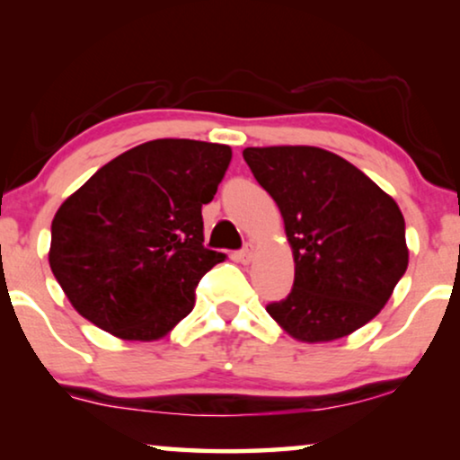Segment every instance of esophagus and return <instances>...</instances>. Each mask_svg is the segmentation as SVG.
<instances>
[{
	"label": "esophagus",
	"mask_w": 460,
	"mask_h": 460,
	"mask_svg": "<svg viewBox=\"0 0 460 460\" xmlns=\"http://www.w3.org/2000/svg\"><path fill=\"white\" fill-rule=\"evenodd\" d=\"M253 255H255V247L249 243V244H244V249L236 257H238V261H241V263H251V260H253Z\"/></svg>",
	"instance_id": "34e87169"
}]
</instances>
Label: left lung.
<instances>
[{
    "label": "left lung",
    "mask_w": 460,
    "mask_h": 460,
    "mask_svg": "<svg viewBox=\"0 0 460 460\" xmlns=\"http://www.w3.org/2000/svg\"><path fill=\"white\" fill-rule=\"evenodd\" d=\"M279 205L295 261L287 299L266 310L297 341L324 343L370 323L408 268L404 216L368 175L316 146L243 150Z\"/></svg>",
    "instance_id": "left-lung-1"
}]
</instances>
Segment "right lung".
I'll return each instance as SVG.
<instances>
[{
  "label": "right lung",
  "mask_w": 460,
  "mask_h": 460,
  "mask_svg": "<svg viewBox=\"0 0 460 460\" xmlns=\"http://www.w3.org/2000/svg\"><path fill=\"white\" fill-rule=\"evenodd\" d=\"M232 161L226 144L144 142L100 167L52 222L49 268L81 316L123 341H156L194 307L226 255L203 247V205Z\"/></svg>",
  "instance_id": "1"
}]
</instances>
